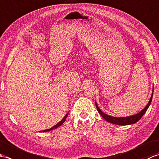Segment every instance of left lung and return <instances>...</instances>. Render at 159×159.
<instances>
[{
  "label": "left lung",
  "mask_w": 159,
  "mask_h": 159,
  "mask_svg": "<svg viewBox=\"0 0 159 159\" xmlns=\"http://www.w3.org/2000/svg\"><path fill=\"white\" fill-rule=\"evenodd\" d=\"M152 96H153V93H152V96L150 98V100L149 101V102L147 104V106L144 108V109L139 112V113H137L136 115H134V116H129V117H114L112 116H109L108 115L104 113L102 111H101L99 107H98L96 102H95L96 104V107L97 108V110L98 111V113L101 115L104 120L106 121H109L110 123H112L114 124H117V125H122V126H126V125H129V124H133L139 121L143 115L145 114V113L146 112V111L148 110V107L150 105L151 102H152Z\"/></svg>",
  "instance_id": "8db88e82"
}]
</instances>
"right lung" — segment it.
I'll list each match as a JSON object with an SVG mask.
<instances>
[{"label": "right lung", "instance_id": "obj_1", "mask_svg": "<svg viewBox=\"0 0 159 159\" xmlns=\"http://www.w3.org/2000/svg\"><path fill=\"white\" fill-rule=\"evenodd\" d=\"M67 115H68V113H67L66 115V116L64 117L63 119L61 120V121H60L58 123V124H57L55 126H54L52 128H50V129H47V130H43V132H45V131H50V130H53V129H55V128H58L59 126H60L61 125H62L63 123H64V121H66V119L67 118Z\"/></svg>", "mask_w": 159, "mask_h": 159}]
</instances>
